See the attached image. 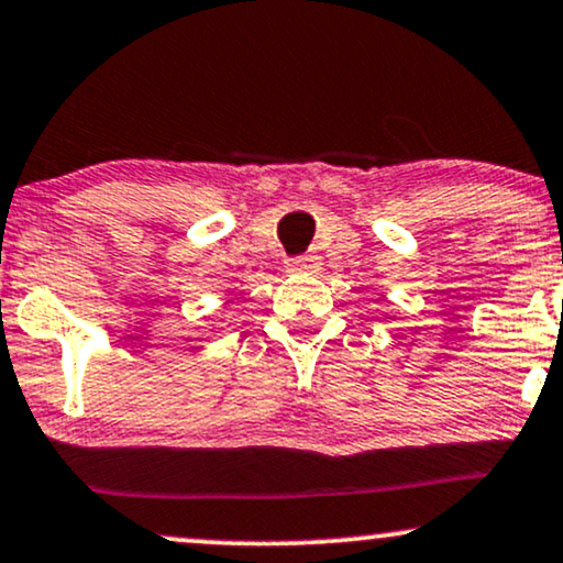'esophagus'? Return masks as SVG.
<instances>
[{
  "instance_id": "34e87169",
  "label": "esophagus",
  "mask_w": 563,
  "mask_h": 563,
  "mask_svg": "<svg viewBox=\"0 0 563 563\" xmlns=\"http://www.w3.org/2000/svg\"><path fill=\"white\" fill-rule=\"evenodd\" d=\"M320 269V256L317 254H301V256H294V260H288V273H317Z\"/></svg>"
}]
</instances>
